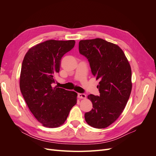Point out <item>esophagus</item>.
Returning a JSON list of instances; mask_svg holds the SVG:
<instances>
[{
	"label": "esophagus",
	"instance_id": "obj_1",
	"mask_svg": "<svg viewBox=\"0 0 156 156\" xmlns=\"http://www.w3.org/2000/svg\"><path fill=\"white\" fill-rule=\"evenodd\" d=\"M78 97L79 98H81V99H85L87 98V95H86V94H84L79 93L78 94Z\"/></svg>",
	"mask_w": 156,
	"mask_h": 156
}]
</instances>
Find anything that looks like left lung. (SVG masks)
<instances>
[{"mask_svg": "<svg viewBox=\"0 0 156 156\" xmlns=\"http://www.w3.org/2000/svg\"><path fill=\"white\" fill-rule=\"evenodd\" d=\"M80 54L88 59L92 73L99 80V96L90 94L92 109L84 114L87 123L105 128L123 112L132 88L131 69L119 46L101 38L81 40Z\"/></svg>", "mask_w": 156, "mask_h": 156, "instance_id": "8db88e82", "label": "left lung"}]
</instances>
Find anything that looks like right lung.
<instances>
[{"label": "right lung", "instance_id": "obj_1", "mask_svg": "<svg viewBox=\"0 0 156 156\" xmlns=\"http://www.w3.org/2000/svg\"><path fill=\"white\" fill-rule=\"evenodd\" d=\"M74 40H50L33 46L23 59L20 86L31 112L44 126L53 128L62 125L77 103V94L53 87L61 58L72 50Z\"/></svg>", "mask_w": 156, "mask_h": 156}]
</instances>
